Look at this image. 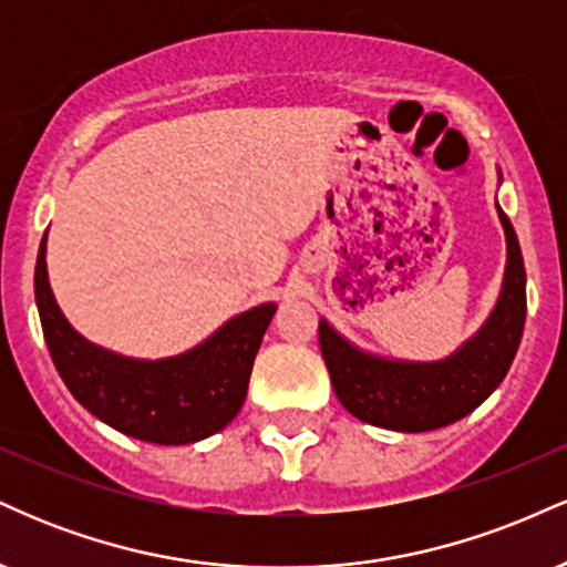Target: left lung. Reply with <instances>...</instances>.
Here are the masks:
<instances>
[{
  "label": "left lung",
  "instance_id": "obj_1",
  "mask_svg": "<svg viewBox=\"0 0 567 567\" xmlns=\"http://www.w3.org/2000/svg\"><path fill=\"white\" fill-rule=\"evenodd\" d=\"M496 210L506 234V271L496 309L483 328L440 362L383 360L351 347L320 320V347L336 396L354 419L394 432H432L470 415L509 373L525 328V264L512 220Z\"/></svg>",
  "mask_w": 567,
  "mask_h": 567
}]
</instances>
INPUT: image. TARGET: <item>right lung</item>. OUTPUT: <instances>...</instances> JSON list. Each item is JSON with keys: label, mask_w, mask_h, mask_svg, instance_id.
Listing matches in <instances>:
<instances>
[{"label": "right lung", "mask_w": 567, "mask_h": 567, "mask_svg": "<svg viewBox=\"0 0 567 567\" xmlns=\"http://www.w3.org/2000/svg\"><path fill=\"white\" fill-rule=\"evenodd\" d=\"M48 237L34 269L42 333L58 375L103 424L157 445H186L224 429L243 408L261 338L275 303H261L220 324L207 341L167 360H133L95 347L71 328L48 282Z\"/></svg>", "instance_id": "right-lung-1"}]
</instances>
